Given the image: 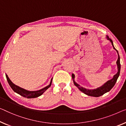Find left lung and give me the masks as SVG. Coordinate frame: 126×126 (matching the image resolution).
<instances>
[{"mask_svg": "<svg viewBox=\"0 0 126 126\" xmlns=\"http://www.w3.org/2000/svg\"><path fill=\"white\" fill-rule=\"evenodd\" d=\"M106 38L108 40H109L110 41V42L111 43L112 46H113V48L117 51L118 53V58L117 61L118 72L115 75H114L113 78H112L111 80H108V81L105 82V83L103 84L101 87L97 88L96 89H86L85 88H83L82 87H81L80 85H79V84L75 81V75L74 74H72V78L73 81H74V83L75 84V85L76 86V87L78 88V89H79L80 91L82 92V93H84V94H87L88 95H89V96L98 97L99 96H101V95L104 94L105 93L109 92L110 90L112 89V87H114V85L115 84L118 77H119V74H120V71H121V64H120V57H119V54H118V51L115 49V48L114 47L113 42H112V41L111 39L109 38V37L108 35H106Z\"/></svg>", "mask_w": 126, "mask_h": 126, "instance_id": "1", "label": "left lung"}]
</instances>
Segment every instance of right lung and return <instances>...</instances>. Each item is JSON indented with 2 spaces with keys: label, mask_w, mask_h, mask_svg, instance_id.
I'll return each instance as SVG.
<instances>
[{
  "label": "right lung",
  "mask_w": 126,
  "mask_h": 126,
  "mask_svg": "<svg viewBox=\"0 0 126 126\" xmlns=\"http://www.w3.org/2000/svg\"><path fill=\"white\" fill-rule=\"evenodd\" d=\"M5 76H6L7 80V81H8L9 85H10L11 88H12L13 91H14L15 92H16L17 94H20V95H21V96L25 97V98H36V97H38L42 95L48 88L51 87V83H52V78L51 79V81H50L49 85L46 86V87L42 88V89L38 90V91H28V90H26L21 87H18L17 85H15V84L13 83V82L11 81V80L9 79L8 75L7 74H5Z\"/></svg>",
  "instance_id": "right-lung-1"
}]
</instances>
